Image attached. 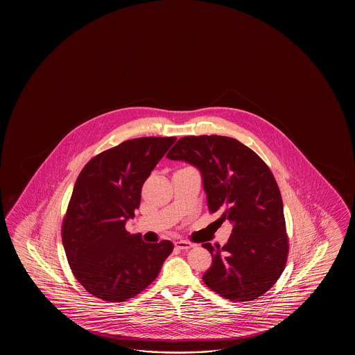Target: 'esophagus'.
Masks as SVG:
<instances>
[{
	"mask_svg": "<svg viewBox=\"0 0 355 355\" xmlns=\"http://www.w3.org/2000/svg\"><path fill=\"white\" fill-rule=\"evenodd\" d=\"M194 245L193 243H190L189 241H185V240H179V241L175 242V248L179 250H189L191 249Z\"/></svg>",
	"mask_w": 355,
	"mask_h": 355,
	"instance_id": "1",
	"label": "esophagus"
}]
</instances>
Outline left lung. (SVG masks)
<instances>
[{"mask_svg":"<svg viewBox=\"0 0 355 355\" xmlns=\"http://www.w3.org/2000/svg\"><path fill=\"white\" fill-rule=\"evenodd\" d=\"M198 167L208 208L228 220L232 234L225 246L203 248L211 254L203 282L230 301H254L279 279L287 264L289 241L283 200L270 168L234 138L187 136L166 155Z\"/></svg>","mask_w":355,"mask_h":355,"instance_id":"1","label":"left lung"}]
</instances>
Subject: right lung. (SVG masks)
Instances as JSON below:
<instances>
[{"label":"right lung","mask_w":355,"mask_h":355,"mask_svg":"<svg viewBox=\"0 0 355 355\" xmlns=\"http://www.w3.org/2000/svg\"><path fill=\"white\" fill-rule=\"evenodd\" d=\"M175 137H141L96 155L85 165L62 222V242L76 279L107 302L133 298L157 278L173 242L147 243L125 230L144 181Z\"/></svg>","instance_id":"right-lung-1"}]
</instances>
